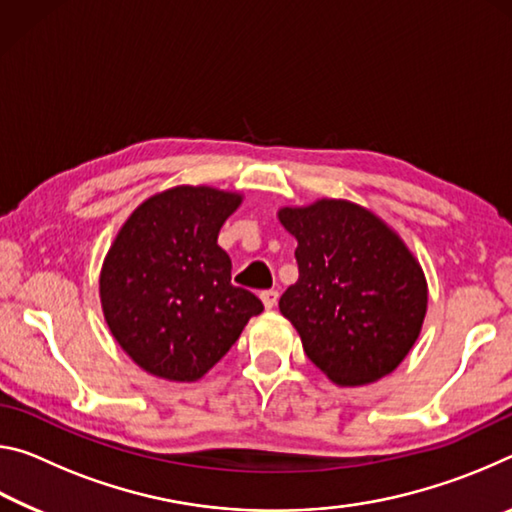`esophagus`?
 Returning <instances> with one entry per match:
<instances>
[{
  "label": "esophagus",
  "mask_w": 512,
  "mask_h": 512,
  "mask_svg": "<svg viewBox=\"0 0 512 512\" xmlns=\"http://www.w3.org/2000/svg\"><path fill=\"white\" fill-rule=\"evenodd\" d=\"M262 302H264V307L271 311L273 307H275V302H277V291H273V289H268V291H262Z\"/></svg>",
  "instance_id": "esophagus-1"
}]
</instances>
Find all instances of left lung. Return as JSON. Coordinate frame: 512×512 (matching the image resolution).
<instances>
[{
    "mask_svg": "<svg viewBox=\"0 0 512 512\" xmlns=\"http://www.w3.org/2000/svg\"><path fill=\"white\" fill-rule=\"evenodd\" d=\"M277 219L298 241L300 273L280 311L307 357L345 388L391 375L427 316L418 257L381 216L345 198L280 207Z\"/></svg>",
    "mask_w": 512,
    "mask_h": 512,
    "instance_id": "left-lung-1",
    "label": "left lung"
}]
</instances>
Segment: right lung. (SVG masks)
I'll list each match as a JSON object with an SVG mask.
<instances>
[{
	"label": "right lung",
	"mask_w": 512,
	"mask_h": 512,
	"mask_svg": "<svg viewBox=\"0 0 512 512\" xmlns=\"http://www.w3.org/2000/svg\"><path fill=\"white\" fill-rule=\"evenodd\" d=\"M241 192L176 185L146 198L103 257L101 311L112 339L144 372L189 384L205 377L262 314L257 296L232 287L216 244Z\"/></svg>",
	"instance_id": "add662e5"
}]
</instances>
